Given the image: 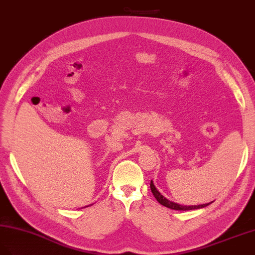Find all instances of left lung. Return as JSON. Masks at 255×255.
<instances>
[{"mask_svg": "<svg viewBox=\"0 0 255 255\" xmlns=\"http://www.w3.org/2000/svg\"><path fill=\"white\" fill-rule=\"evenodd\" d=\"M150 189H151V192H152L155 199L157 202H159L161 205L165 206V207H167L169 209H174V210H194V209H199V208H204L206 207V206L210 205L211 203H207V204H203V205H192V206H183V205H180V204H177V203H174L169 201V199H167L166 197H164L159 191H157V189L155 188V185L153 184V181L151 180L150 182Z\"/></svg>", "mask_w": 255, "mask_h": 255, "instance_id": "1", "label": "left lung"}]
</instances>
